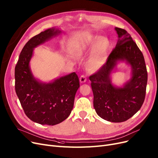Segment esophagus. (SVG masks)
I'll list each match as a JSON object with an SVG mask.
<instances>
[{
    "label": "esophagus",
    "instance_id": "obj_1",
    "mask_svg": "<svg viewBox=\"0 0 158 158\" xmlns=\"http://www.w3.org/2000/svg\"><path fill=\"white\" fill-rule=\"evenodd\" d=\"M79 80H80V82H81V83H85L86 81V76L84 75H81V77H80Z\"/></svg>",
    "mask_w": 158,
    "mask_h": 158
}]
</instances>
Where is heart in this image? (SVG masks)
Here are the masks:
<instances>
[{
	"instance_id": "heart-1",
	"label": "heart",
	"mask_w": 158,
	"mask_h": 158,
	"mask_svg": "<svg viewBox=\"0 0 158 158\" xmlns=\"http://www.w3.org/2000/svg\"><path fill=\"white\" fill-rule=\"evenodd\" d=\"M94 45L95 46L92 56L87 63V68L92 72H95L100 69L105 62L109 48V40L103 37L99 38L98 36H91L87 38L84 44L76 51L77 55H81Z\"/></svg>"
}]
</instances>
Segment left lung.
Wrapping results in <instances>:
<instances>
[{"label": "left lung", "instance_id": "1", "mask_svg": "<svg viewBox=\"0 0 158 158\" xmlns=\"http://www.w3.org/2000/svg\"><path fill=\"white\" fill-rule=\"evenodd\" d=\"M118 40L106 63L90 75L94 107L103 119L122 122L130 118L141 109L144 101L148 74L141 50L126 30L115 28ZM126 60L132 66V79L123 87H116L110 75L117 62Z\"/></svg>", "mask_w": 158, "mask_h": 158}]
</instances>
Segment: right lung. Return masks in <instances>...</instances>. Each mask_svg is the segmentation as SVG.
Segmentation results:
<instances>
[{"mask_svg": "<svg viewBox=\"0 0 158 158\" xmlns=\"http://www.w3.org/2000/svg\"><path fill=\"white\" fill-rule=\"evenodd\" d=\"M60 33L52 28L30 39L15 68V89L24 112L32 121L42 125H56L68 117L80 86L75 72L49 83L39 82L31 72L29 62L34 48Z\"/></svg>", "mask_w": 158, "mask_h": 158, "instance_id": "1", "label": "right lung"}]
</instances>
